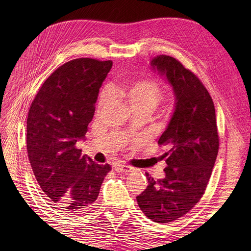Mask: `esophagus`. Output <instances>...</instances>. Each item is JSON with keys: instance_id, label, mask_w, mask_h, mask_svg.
Masks as SVG:
<instances>
[{"instance_id": "esophagus-1", "label": "esophagus", "mask_w": 251, "mask_h": 251, "mask_svg": "<svg viewBox=\"0 0 251 251\" xmlns=\"http://www.w3.org/2000/svg\"><path fill=\"white\" fill-rule=\"evenodd\" d=\"M113 168L116 173H125V174L130 173L134 170V168L130 166H127V165H125V164H116V165H114Z\"/></svg>"}]
</instances>
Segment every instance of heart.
<instances>
[{"label": "heart", "instance_id": "obj_1", "mask_svg": "<svg viewBox=\"0 0 251 251\" xmlns=\"http://www.w3.org/2000/svg\"><path fill=\"white\" fill-rule=\"evenodd\" d=\"M120 94L127 103L130 105L131 110H147L152 112L161 102L163 97V90L161 85L152 78L137 79L120 88ZM111 99V89L105 87L102 89L98 100V109L109 102Z\"/></svg>", "mask_w": 251, "mask_h": 251}]
</instances>
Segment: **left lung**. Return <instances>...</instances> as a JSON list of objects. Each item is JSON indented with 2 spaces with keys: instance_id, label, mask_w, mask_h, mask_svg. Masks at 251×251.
Wrapping results in <instances>:
<instances>
[{
  "instance_id": "obj_1",
  "label": "left lung",
  "mask_w": 251,
  "mask_h": 251,
  "mask_svg": "<svg viewBox=\"0 0 251 251\" xmlns=\"http://www.w3.org/2000/svg\"><path fill=\"white\" fill-rule=\"evenodd\" d=\"M153 70L173 87L175 110L158 140L166 151L165 177L154 180L147 173L148 186L136 199L149 219L168 223L184 216L205 193L219 150L214 101L195 74L175 58L159 55Z\"/></svg>"
}]
</instances>
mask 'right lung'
<instances>
[{
	"label": "right lung",
	"instance_id": "right-lung-1",
	"mask_svg": "<svg viewBox=\"0 0 251 251\" xmlns=\"http://www.w3.org/2000/svg\"><path fill=\"white\" fill-rule=\"evenodd\" d=\"M111 60L66 62L42 85L26 119V151L42 191L55 208L77 214L97 200L109 164H96L75 147L93 120Z\"/></svg>",
	"mask_w": 251,
	"mask_h": 251
}]
</instances>
